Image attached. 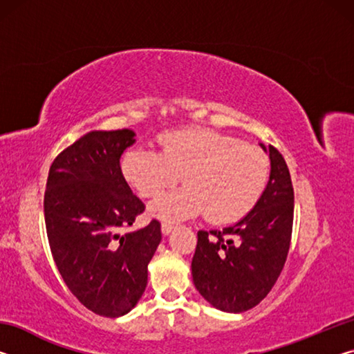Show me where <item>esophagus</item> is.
<instances>
[{
  "mask_svg": "<svg viewBox=\"0 0 354 354\" xmlns=\"http://www.w3.org/2000/svg\"><path fill=\"white\" fill-rule=\"evenodd\" d=\"M173 227H175V226H173L171 223H167V221H164V223L160 225V231H162V234H164V236H167V234H170Z\"/></svg>",
  "mask_w": 354,
  "mask_h": 354,
  "instance_id": "esophagus-1",
  "label": "esophagus"
}]
</instances>
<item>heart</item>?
Listing matches in <instances>:
<instances>
[{"label":"heart","instance_id":"b5f03b06","mask_svg":"<svg viewBox=\"0 0 354 354\" xmlns=\"http://www.w3.org/2000/svg\"><path fill=\"white\" fill-rule=\"evenodd\" d=\"M160 151L136 147L124 153L122 171L145 198H156L183 175L187 184L151 205L167 220L205 214L212 223L247 215L266 190L270 162L261 148L211 129L184 128L159 136Z\"/></svg>","mask_w":354,"mask_h":354}]
</instances>
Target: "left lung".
<instances>
[{
    "label": "left lung",
    "mask_w": 354,
    "mask_h": 354,
    "mask_svg": "<svg viewBox=\"0 0 354 354\" xmlns=\"http://www.w3.org/2000/svg\"><path fill=\"white\" fill-rule=\"evenodd\" d=\"M261 147L270 158V178L259 201L234 225L198 231L192 259L196 290L225 313H243L259 304L277 283L290 247V173L277 148Z\"/></svg>",
    "instance_id": "8db88e82"
}]
</instances>
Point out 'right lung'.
<instances>
[{"label": "right lung", "mask_w": 354, "mask_h": 354, "mask_svg": "<svg viewBox=\"0 0 354 354\" xmlns=\"http://www.w3.org/2000/svg\"><path fill=\"white\" fill-rule=\"evenodd\" d=\"M131 129L92 131L65 148L48 173L45 225L57 270L71 293L103 317L128 314L143 295L160 223L124 232L145 205L124 181L120 158Z\"/></svg>", "instance_id": "1"}]
</instances>
